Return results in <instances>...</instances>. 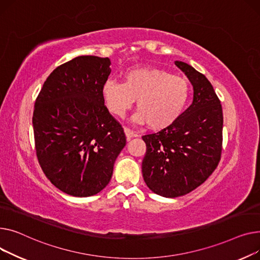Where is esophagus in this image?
Here are the masks:
<instances>
[{
  "label": "esophagus",
  "mask_w": 260,
  "mask_h": 260,
  "mask_svg": "<svg viewBox=\"0 0 260 260\" xmlns=\"http://www.w3.org/2000/svg\"><path fill=\"white\" fill-rule=\"evenodd\" d=\"M124 132H125V134H126L127 141H130V140L132 139V137L134 136V132H133L131 129L127 128V127H125V128H124Z\"/></svg>",
  "instance_id": "34e87169"
}]
</instances>
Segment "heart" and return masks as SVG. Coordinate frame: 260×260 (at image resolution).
<instances>
[{"mask_svg":"<svg viewBox=\"0 0 260 260\" xmlns=\"http://www.w3.org/2000/svg\"><path fill=\"white\" fill-rule=\"evenodd\" d=\"M102 93L107 108L115 116H124L136 99L133 120L157 130L173 124L184 111L189 84L165 69L140 67L127 71L123 83L107 80Z\"/></svg>","mask_w":260,"mask_h":260,"instance_id":"1","label":"heart"}]
</instances>
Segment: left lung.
Returning a JSON list of instances; mask_svg holds the SVG:
<instances>
[{"mask_svg": "<svg viewBox=\"0 0 260 260\" xmlns=\"http://www.w3.org/2000/svg\"><path fill=\"white\" fill-rule=\"evenodd\" d=\"M193 86V102L173 124L146 134L142 164L148 188L164 197L186 195L216 169L222 149V108L206 76L176 60Z\"/></svg>", "mask_w": 260, "mask_h": 260, "instance_id": "1", "label": "left lung"}]
</instances>
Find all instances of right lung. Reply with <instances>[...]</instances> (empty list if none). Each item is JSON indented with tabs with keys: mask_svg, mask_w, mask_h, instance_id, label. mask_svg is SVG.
Instances as JSON below:
<instances>
[{
	"mask_svg": "<svg viewBox=\"0 0 260 260\" xmlns=\"http://www.w3.org/2000/svg\"><path fill=\"white\" fill-rule=\"evenodd\" d=\"M110 65L108 57H74L50 73L35 104L39 162L51 184L71 196L101 192L126 146L123 127L104 105Z\"/></svg>",
	"mask_w": 260,
	"mask_h": 260,
	"instance_id": "add662e5",
	"label": "right lung"
}]
</instances>
